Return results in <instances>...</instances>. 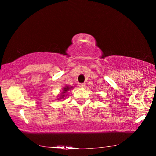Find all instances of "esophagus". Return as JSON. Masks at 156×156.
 <instances>
[{
  "instance_id": "34e87169",
  "label": "esophagus",
  "mask_w": 156,
  "mask_h": 156,
  "mask_svg": "<svg viewBox=\"0 0 156 156\" xmlns=\"http://www.w3.org/2000/svg\"><path fill=\"white\" fill-rule=\"evenodd\" d=\"M79 87H81V88L85 87V84H84V83H80V85H79Z\"/></svg>"
}]
</instances>
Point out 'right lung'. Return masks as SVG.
Listing matches in <instances>:
<instances>
[{
    "label": "right lung",
    "instance_id": "add662e5",
    "mask_svg": "<svg viewBox=\"0 0 156 156\" xmlns=\"http://www.w3.org/2000/svg\"><path fill=\"white\" fill-rule=\"evenodd\" d=\"M72 87H67V86H66L64 88V89H63V92H62V96H61V98H64V97H65V95H64V94H65L66 93V92H67V91H68V90H69V89H72Z\"/></svg>",
    "mask_w": 156,
    "mask_h": 156
}]
</instances>
